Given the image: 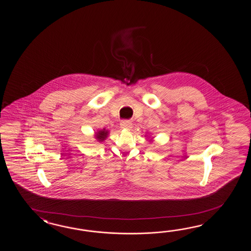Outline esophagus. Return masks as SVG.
I'll return each instance as SVG.
<instances>
[{"mask_svg": "<svg viewBox=\"0 0 251 251\" xmlns=\"http://www.w3.org/2000/svg\"><path fill=\"white\" fill-rule=\"evenodd\" d=\"M121 128H124V129H130L132 128V123H130L129 121H123L121 123Z\"/></svg>", "mask_w": 251, "mask_h": 251, "instance_id": "esophagus-1", "label": "esophagus"}]
</instances>
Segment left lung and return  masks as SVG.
<instances>
[{"mask_svg":"<svg viewBox=\"0 0 251 251\" xmlns=\"http://www.w3.org/2000/svg\"><path fill=\"white\" fill-rule=\"evenodd\" d=\"M150 141H151V142H152V141H153V139H152V138H151V139H150Z\"/></svg>","mask_w":251,"mask_h":251,"instance_id":"8db88e82","label":"left lung"}]
</instances>
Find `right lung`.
<instances>
[{"mask_svg":"<svg viewBox=\"0 0 251 251\" xmlns=\"http://www.w3.org/2000/svg\"><path fill=\"white\" fill-rule=\"evenodd\" d=\"M109 135V130H106L105 128H102L100 130H98L97 132H95V138L98 142H103L107 137Z\"/></svg>","mask_w":251,"mask_h":251,"instance_id":"add662e5","label":"right lung"}]
</instances>
